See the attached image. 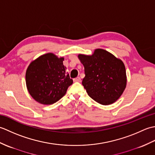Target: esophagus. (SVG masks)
I'll return each instance as SVG.
<instances>
[{"label": "esophagus", "mask_w": 155, "mask_h": 155, "mask_svg": "<svg viewBox=\"0 0 155 155\" xmlns=\"http://www.w3.org/2000/svg\"><path fill=\"white\" fill-rule=\"evenodd\" d=\"M73 81H74V82H78V83H81V79L80 77H77V78H74Z\"/></svg>", "instance_id": "esophagus-1"}]
</instances>
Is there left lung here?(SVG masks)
Instances as JSON below:
<instances>
[{"instance_id": "8db88e82", "label": "left lung", "mask_w": 155, "mask_h": 155, "mask_svg": "<svg viewBox=\"0 0 155 155\" xmlns=\"http://www.w3.org/2000/svg\"><path fill=\"white\" fill-rule=\"evenodd\" d=\"M84 68L83 85L88 96L98 103L108 105L120 97L127 86L123 62L104 49H95L92 55L79 54Z\"/></svg>"}]
</instances>
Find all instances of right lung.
I'll return each mask as SVG.
<instances>
[{"mask_svg":"<svg viewBox=\"0 0 155 155\" xmlns=\"http://www.w3.org/2000/svg\"><path fill=\"white\" fill-rule=\"evenodd\" d=\"M63 57L49 52L32 61L26 72L29 94L38 103L52 104L59 101L73 83L63 64Z\"/></svg>","mask_w":155,"mask_h":155,"instance_id":"add662e5","label":"right lung"}]
</instances>
